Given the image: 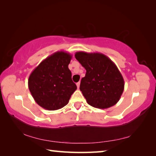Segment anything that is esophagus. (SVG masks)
Segmentation results:
<instances>
[{"label": "esophagus", "mask_w": 156, "mask_h": 156, "mask_svg": "<svg viewBox=\"0 0 156 156\" xmlns=\"http://www.w3.org/2000/svg\"><path fill=\"white\" fill-rule=\"evenodd\" d=\"M80 82H78V83H76V85H77V87H78V89H79V87H80Z\"/></svg>", "instance_id": "34e87169"}]
</instances>
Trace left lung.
I'll use <instances>...</instances> for the list:
<instances>
[{"instance_id":"left-lung-1","label":"left lung","mask_w":156,"mask_h":156,"mask_svg":"<svg viewBox=\"0 0 156 156\" xmlns=\"http://www.w3.org/2000/svg\"><path fill=\"white\" fill-rule=\"evenodd\" d=\"M76 60L86 69L80 89L91 106L107 109L119 101L125 82L117 66L101 53L76 52Z\"/></svg>"}]
</instances>
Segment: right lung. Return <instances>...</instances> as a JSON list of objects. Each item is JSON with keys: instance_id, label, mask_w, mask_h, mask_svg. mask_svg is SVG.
<instances>
[{"instance_id": "right-lung-1", "label": "right lung", "mask_w": 156, "mask_h": 156, "mask_svg": "<svg viewBox=\"0 0 156 156\" xmlns=\"http://www.w3.org/2000/svg\"><path fill=\"white\" fill-rule=\"evenodd\" d=\"M72 58L69 53L57 51L43 60L31 72L29 89L39 106L52 111L68 104L77 89L68 67Z\"/></svg>"}]
</instances>
